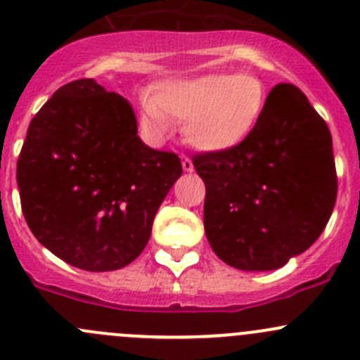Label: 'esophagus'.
<instances>
[{
  "label": "esophagus",
  "instance_id": "34e87169",
  "mask_svg": "<svg viewBox=\"0 0 360 360\" xmlns=\"http://www.w3.org/2000/svg\"><path fill=\"white\" fill-rule=\"evenodd\" d=\"M181 162H183L184 172H193V162H191L186 155H183V157H181Z\"/></svg>",
  "mask_w": 360,
  "mask_h": 360
}]
</instances>
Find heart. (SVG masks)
Wrapping results in <instances>:
<instances>
[{"mask_svg":"<svg viewBox=\"0 0 360 360\" xmlns=\"http://www.w3.org/2000/svg\"><path fill=\"white\" fill-rule=\"evenodd\" d=\"M266 85L256 75L212 72L163 85L141 108V123L157 139L170 118L184 122L188 144L207 153L235 150L254 132L266 108Z\"/></svg>","mask_w":360,"mask_h":360,"instance_id":"b5f03b06","label":"heart"}]
</instances>
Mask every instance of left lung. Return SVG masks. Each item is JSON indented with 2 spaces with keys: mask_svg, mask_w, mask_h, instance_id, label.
Wrapping results in <instances>:
<instances>
[{
  "mask_svg": "<svg viewBox=\"0 0 360 360\" xmlns=\"http://www.w3.org/2000/svg\"><path fill=\"white\" fill-rule=\"evenodd\" d=\"M193 165L205 183L207 240L238 270L284 266L321 237L335 209L331 132L291 83L271 89L245 143L197 155Z\"/></svg>",
  "mask_w": 360,
  "mask_h": 360,
  "instance_id": "1",
  "label": "left lung"
}]
</instances>
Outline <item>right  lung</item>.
Listing matches in <instances>:
<instances>
[{
    "label": "right lung",
    "mask_w": 360,
    "mask_h": 360,
    "mask_svg": "<svg viewBox=\"0 0 360 360\" xmlns=\"http://www.w3.org/2000/svg\"><path fill=\"white\" fill-rule=\"evenodd\" d=\"M181 174L176 153L151 150L137 136L129 101L92 78L60 86L43 104L17 162L32 235L86 271L120 270L143 252Z\"/></svg>",
    "instance_id": "1"
}]
</instances>
